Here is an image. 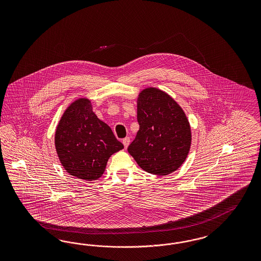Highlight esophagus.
<instances>
[{"label":"esophagus","instance_id":"34e87169","mask_svg":"<svg viewBox=\"0 0 261 261\" xmlns=\"http://www.w3.org/2000/svg\"><path fill=\"white\" fill-rule=\"evenodd\" d=\"M122 143H123V145H124V147L127 148V146L129 145V143H130V138L129 137H126V138H124L123 140H122Z\"/></svg>","mask_w":261,"mask_h":261}]
</instances>
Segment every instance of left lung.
<instances>
[{"label": "left lung", "mask_w": 261, "mask_h": 261, "mask_svg": "<svg viewBox=\"0 0 261 261\" xmlns=\"http://www.w3.org/2000/svg\"><path fill=\"white\" fill-rule=\"evenodd\" d=\"M140 129L127 150L146 172L167 175L178 169L190 148V122L172 97L156 88L138 97Z\"/></svg>", "instance_id": "obj_1"}]
</instances>
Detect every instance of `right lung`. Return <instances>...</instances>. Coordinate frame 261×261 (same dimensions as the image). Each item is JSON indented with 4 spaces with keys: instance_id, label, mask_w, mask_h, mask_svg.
I'll return each mask as SVG.
<instances>
[{
    "instance_id": "obj_1",
    "label": "right lung",
    "mask_w": 261,
    "mask_h": 261,
    "mask_svg": "<svg viewBox=\"0 0 261 261\" xmlns=\"http://www.w3.org/2000/svg\"><path fill=\"white\" fill-rule=\"evenodd\" d=\"M56 147L64 168L86 181L102 175L108 159L121 150L110 127L97 119L90 100L71 103L60 119L56 133Z\"/></svg>"
}]
</instances>
